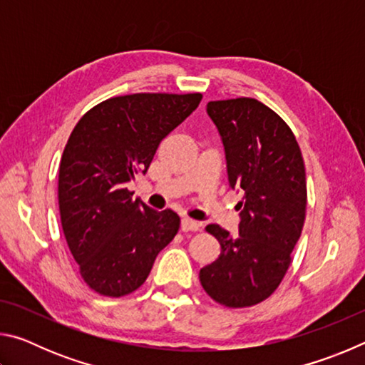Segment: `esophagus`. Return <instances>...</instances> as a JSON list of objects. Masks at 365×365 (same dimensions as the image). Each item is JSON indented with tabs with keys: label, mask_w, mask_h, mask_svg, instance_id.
<instances>
[{
	"label": "esophagus",
	"mask_w": 365,
	"mask_h": 365,
	"mask_svg": "<svg viewBox=\"0 0 365 365\" xmlns=\"http://www.w3.org/2000/svg\"><path fill=\"white\" fill-rule=\"evenodd\" d=\"M180 227H182L183 232H197V230H200V228H201L200 222H196V220H193V219H188V217H183V219H182Z\"/></svg>",
	"instance_id": "1"
}]
</instances>
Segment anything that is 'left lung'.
<instances>
[{
	"mask_svg": "<svg viewBox=\"0 0 365 365\" xmlns=\"http://www.w3.org/2000/svg\"><path fill=\"white\" fill-rule=\"evenodd\" d=\"M224 143L230 188L242 191L238 238L211 224L220 255L200 270L211 298L227 307L267 299L292 264L306 219V169L298 141L282 117L255 98L209 101Z\"/></svg>",
	"mask_w": 365,
	"mask_h": 365,
	"instance_id": "obj_1",
	"label": "left lung"
}]
</instances>
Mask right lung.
I'll use <instances>...</instances> for the list:
<instances>
[{"mask_svg":"<svg viewBox=\"0 0 365 365\" xmlns=\"http://www.w3.org/2000/svg\"><path fill=\"white\" fill-rule=\"evenodd\" d=\"M201 93H135L96 104L73 127L59 164V212L80 275L119 298L138 289L178 232L170 209L154 211L127 183L146 174L160 141L200 104Z\"/></svg>","mask_w":365,"mask_h":365,"instance_id":"obj_1","label":"right lung"}]
</instances>
